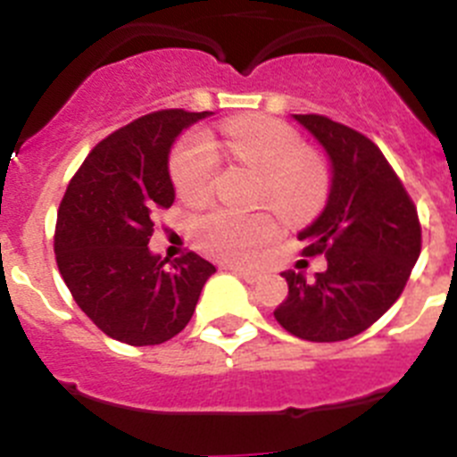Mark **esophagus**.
Listing matches in <instances>:
<instances>
[{"label":"esophagus","mask_w":457,"mask_h":457,"mask_svg":"<svg viewBox=\"0 0 457 457\" xmlns=\"http://www.w3.org/2000/svg\"><path fill=\"white\" fill-rule=\"evenodd\" d=\"M226 270H231L233 274L240 276V278L246 280V283H256L258 280V271H253V270H245V267H237V265H228Z\"/></svg>","instance_id":"esophagus-1"}]
</instances>
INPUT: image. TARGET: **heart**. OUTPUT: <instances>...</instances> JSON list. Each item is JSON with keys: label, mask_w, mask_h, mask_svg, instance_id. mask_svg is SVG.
<instances>
[{"label": "heart", "mask_w": 457, "mask_h": 457, "mask_svg": "<svg viewBox=\"0 0 457 457\" xmlns=\"http://www.w3.org/2000/svg\"><path fill=\"white\" fill-rule=\"evenodd\" d=\"M221 145L233 158L262 171L261 199L270 201L287 220H311L328 195V170L315 154L305 152L299 133L270 117H236L221 124ZM220 171V152L212 137L195 131L171 152L170 174L179 196L190 204L212 195ZM283 231L270 211L246 212L212 206L192 217L196 246L231 262H251Z\"/></svg>", "instance_id": "b5f03b06"}]
</instances>
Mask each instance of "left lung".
I'll return each mask as SVG.
<instances>
[{
    "label": "left lung",
    "instance_id": "1",
    "mask_svg": "<svg viewBox=\"0 0 457 457\" xmlns=\"http://www.w3.org/2000/svg\"><path fill=\"white\" fill-rule=\"evenodd\" d=\"M330 162L324 211L299 233L305 256L324 253L308 283L287 270V299L274 311L287 333L340 342L370 328L401 296L421 251V226L403 183L378 146L324 115H295Z\"/></svg>",
    "mask_w": 457,
    "mask_h": 457
}]
</instances>
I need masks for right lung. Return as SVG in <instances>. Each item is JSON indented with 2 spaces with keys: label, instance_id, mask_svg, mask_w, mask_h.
Segmentation results:
<instances>
[{
  "label": "right lung",
  "instance_id": "obj_1",
  "mask_svg": "<svg viewBox=\"0 0 457 457\" xmlns=\"http://www.w3.org/2000/svg\"><path fill=\"white\" fill-rule=\"evenodd\" d=\"M212 112H149L99 142L67 186L54 251L77 305L108 337L152 346L181 333L215 265L186 253L165 265L149 251L152 215L174 204L170 152Z\"/></svg>",
  "mask_w": 457,
  "mask_h": 457
}]
</instances>
